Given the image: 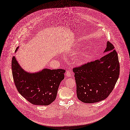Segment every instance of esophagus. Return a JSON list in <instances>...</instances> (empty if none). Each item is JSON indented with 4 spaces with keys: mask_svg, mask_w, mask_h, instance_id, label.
Returning a JSON list of instances; mask_svg holds the SVG:
<instances>
[{
    "mask_svg": "<svg viewBox=\"0 0 130 130\" xmlns=\"http://www.w3.org/2000/svg\"><path fill=\"white\" fill-rule=\"evenodd\" d=\"M71 72L69 71V70H67L66 71V76L68 77H70L71 76Z\"/></svg>",
    "mask_w": 130,
    "mask_h": 130,
    "instance_id": "1",
    "label": "esophagus"
}]
</instances>
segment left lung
I'll list each match as a JSON object with an SVG mask.
<instances>
[{"mask_svg":"<svg viewBox=\"0 0 130 130\" xmlns=\"http://www.w3.org/2000/svg\"><path fill=\"white\" fill-rule=\"evenodd\" d=\"M109 41L100 59L73 68L78 99L85 103L105 99L113 89L120 73L118 54Z\"/></svg>","mask_w":130,"mask_h":130,"instance_id":"8db88e82","label":"left lung"}]
</instances>
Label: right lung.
I'll return each mask as SVG.
<instances>
[{
  "instance_id": "obj_1",
  "label": "right lung",
  "mask_w": 130,
  "mask_h": 130,
  "mask_svg": "<svg viewBox=\"0 0 130 130\" xmlns=\"http://www.w3.org/2000/svg\"><path fill=\"white\" fill-rule=\"evenodd\" d=\"M11 69L14 84L19 93L30 103L42 106L49 105L56 99L66 72L61 69H45L36 73H27L19 66L14 56L12 59Z\"/></svg>"
}]
</instances>
